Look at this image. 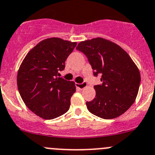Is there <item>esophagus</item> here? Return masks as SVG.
Segmentation results:
<instances>
[{
	"instance_id": "1",
	"label": "esophagus",
	"mask_w": 155,
	"mask_h": 155,
	"mask_svg": "<svg viewBox=\"0 0 155 155\" xmlns=\"http://www.w3.org/2000/svg\"><path fill=\"white\" fill-rule=\"evenodd\" d=\"M87 85H88V84H87L86 82H82V83L76 84V87H77L78 88H79L80 90H82L87 86Z\"/></svg>"
}]
</instances>
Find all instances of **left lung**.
I'll use <instances>...</instances> for the list:
<instances>
[{
  "label": "left lung",
  "instance_id": "8db88e82",
  "mask_svg": "<svg viewBox=\"0 0 155 155\" xmlns=\"http://www.w3.org/2000/svg\"><path fill=\"white\" fill-rule=\"evenodd\" d=\"M76 50L87 57L94 76H101V83L94 86L95 97L86 102L89 112L106 120L122 115L134 103L141 82L139 69L130 55L101 38L81 41Z\"/></svg>",
  "mask_w": 155,
  "mask_h": 155
}]
</instances>
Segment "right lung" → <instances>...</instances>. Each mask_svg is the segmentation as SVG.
Masks as SVG:
<instances>
[{
	"instance_id": "add662e5",
	"label": "right lung",
	"mask_w": 155,
	"mask_h": 155,
	"mask_svg": "<svg viewBox=\"0 0 155 155\" xmlns=\"http://www.w3.org/2000/svg\"><path fill=\"white\" fill-rule=\"evenodd\" d=\"M76 46L59 38H47L25 56L17 74V87L28 109L41 118L52 120L68 111L76 91L73 82L58 77Z\"/></svg>"
}]
</instances>
